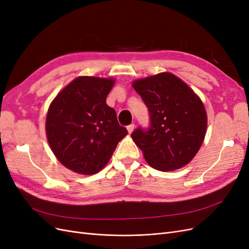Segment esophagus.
I'll return each instance as SVG.
<instances>
[{"mask_svg":"<svg viewBox=\"0 0 249 249\" xmlns=\"http://www.w3.org/2000/svg\"><path fill=\"white\" fill-rule=\"evenodd\" d=\"M126 129H127V132H129V134H131L134 131V129H135V124H129V125L126 126Z\"/></svg>","mask_w":249,"mask_h":249,"instance_id":"34e87169","label":"esophagus"}]
</instances>
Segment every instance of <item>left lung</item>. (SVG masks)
<instances>
[{
    "label": "left lung",
    "instance_id": "1",
    "mask_svg": "<svg viewBox=\"0 0 249 249\" xmlns=\"http://www.w3.org/2000/svg\"><path fill=\"white\" fill-rule=\"evenodd\" d=\"M133 87L148 109L149 126L131 134L145 160L160 171L185 166L206 135L207 113L199 97L169 72L135 81Z\"/></svg>",
    "mask_w": 249,
    "mask_h": 249
}]
</instances>
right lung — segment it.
I'll use <instances>...</instances> for the list:
<instances>
[{"instance_id": "1", "label": "right lung", "mask_w": 249, "mask_h": 249, "mask_svg": "<svg viewBox=\"0 0 249 249\" xmlns=\"http://www.w3.org/2000/svg\"><path fill=\"white\" fill-rule=\"evenodd\" d=\"M110 79L79 77L70 83L48 111L47 137L57 159L69 169L94 175L108 163L127 134L115 110L106 104Z\"/></svg>"}]
</instances>
